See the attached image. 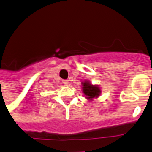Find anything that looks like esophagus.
Instances as JSON below:
<instances>
[{"label":"esophagus","mask_w":152,"mask_h":152,"mask_svg":"<svg viewBox=\"0 0 152 152\" xmlns=\"http://www.w3.org/2000/svg\"><path fill=\"white\" fill-rule=\"evenodd\" d=\"M63 84L66 86H68V85H69V80H63Z\"/></svg>","instance_id":"34e87169"}]
</instances>
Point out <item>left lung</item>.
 I'll return each mask as SVG.
<instances>
[{"label":"left lung","instance_id":"1","mask_svg":"<svg viewBox=\"0 0 152 152\" xmlns=\"http://www.w3.org/2000/svg\"><path fill=\"white\" fill-rule=\"evenodd\" d=\"M82 89L81 92L85 95L87 100L93 101L94 99H98L102 94V89L98 85H93L89 80H86L81 82Z\"/></svg>","mask_w":152,"mask_h":152}]
</instances>
